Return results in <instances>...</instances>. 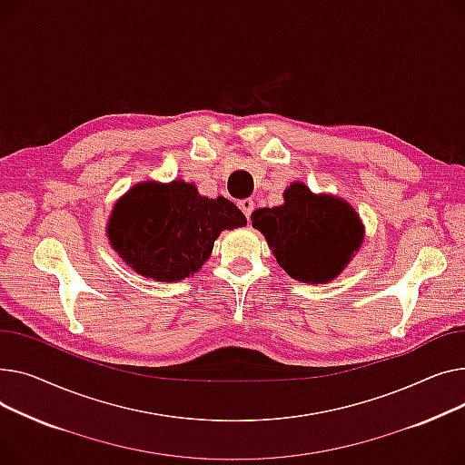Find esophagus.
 I'll use <instances>...</instances> for the list:
<instances>
[{
	"mask_svg": "<svg viewBox=\"0 0 465 465\" xmlns=\"http://www.w3.org/2000/svg\"><path fill=\"white\" fill-rule=\"evenodd\" d=\"M238 208H240V210L243 212V215L250 220V215H252V212H253V208H255V203H253L252 199H242V201H238Z\"/></svg>",
	"mask_w": 465,
	"mask_h": 465,
	"instance_id": "esophagus-1",
	"label": "esophagus"
}]
</instances>
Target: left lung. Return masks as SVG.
<instances>
[{
    "label": "left lung",
    "mask_w": 465,
    "mask_h": 465,
    "mask_svg": "<svg viewBox=\"0 0 465 465\" xmlns=\"http://www.w3.org/2000/svg\"><path fill=\"white\" fill-rule=\"evenodd\" d=\"M276 208H259L252 223L259 229L278 264L292 280L329 283L341 274L364 240V227L354 208L332 195H315L294 182Z\"/></svg>",
    "instance_id": "1"
}]
</instances>
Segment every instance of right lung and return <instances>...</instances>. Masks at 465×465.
I'll return each mask as SVG.
<instances>
[{"label": "right lung", "mask_w": 465, "mask_h": 465, "mask_svg": "<svg viewBox=\"0 0 465 465\" xmlns=\"http://www.w3.org/2000/svg\"><path fill=\"white\" fill-rule=\"evenodd\" d=\"M245 223L229 199L201 197L193 183L143 182L114 204L106 236L136 274L180 282L199 272L223 229Z\"/></svg>", "instance_id": "add662e5"}]
</instances>
